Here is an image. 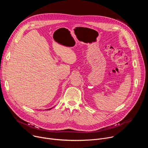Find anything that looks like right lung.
I'll return each mask as SVG.
<instances>
[{"label":"right lung","instance_id":"right-lung-1","mask_svg":"<svg viewBox=\"0 0 148 148\" xmlns=\"http://www.w3.org/2000/svg\"><path fill=\"white\" fill-rule=\"evenodd\" d=\"M52 108H50V109H49V110H51Z\"/></svg>","mask_w":148,"mask_h":148}]
</instances>
